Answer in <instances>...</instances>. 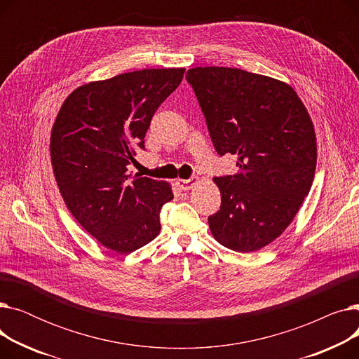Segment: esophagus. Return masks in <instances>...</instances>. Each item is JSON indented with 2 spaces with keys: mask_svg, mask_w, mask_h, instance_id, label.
I'll return each mask as SVG.
<instances>
[{
  "mask_svg": "<svg viewBox=\"0 0 359 359\" xmlns=\"http://www.w3.org/2000/svg\"><path fill=\"white\" fill-rule=\"evenodd\" d=\"M177 186L182 191H191L198 184V177H191V179H177L176 180Z\"/></svg>",
  "mask_w": 359,
  "mask_h": 359,
  "instance_id": "34e87169",
  "label": "esophagus"
}]
</instances>
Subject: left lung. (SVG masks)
<instances>
[{
	"instance_id": "left-lung-1",
	"label": "left lung",
	"mask_w": 359,
	"mask_h": 359,
	"mask_svg": "<svg viewBox=\"0 0 359 359\" xmlns=\"http://www.w3.org/2000/svg\"><path fill=\"white\" fill-rule=\"evenodd\" d=\"M195 91L219 156H237L238 172L214 177L219 211L208 217L214 238L249 253L268 246L294 219L314 179L313 122L294 88L238 68L198 67Z\"/></svg>"
}]
</instances>
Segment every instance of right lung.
<instances>
[{"label": "right lung", "mask_w": 359, "mask_h": 359, "mask_svg": "<svg viewBox=\"0 0 359 359\" xmlns=\"http://www.w3.org/2000/svg\"><path fill=\"white\" fill-rule=\"evenodd\" d=\"M184 68L141 69L75 88L50 134L53 175L68 210L104 248L130 253L160 233L167 182L132 176L156 110L182 83Z\"/></svg>", "instance_id": "1"}]
</instances>
